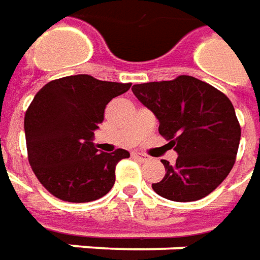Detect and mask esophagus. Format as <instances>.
Here are the masks:
<instances>
[{"label":"esophagus","mask_w":260,"mask_h":260,"mask_svg":"<svg viewBox=\"0 0 260 260\" xmlns=\"http://www.w3.org/2000/svg\"><path fill=\"white\" fill-rule=\"evenodd\" d=\"M132 156H134L135 158H139V160H142V161H149V160H150L149 156H146V154H143V153H139V152H134L132 153Z\"/></svg>","instance_id":"esophagus-1"}]
</instances>
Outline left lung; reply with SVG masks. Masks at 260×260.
Returning <instances> with one entry per match:
<instances>
[{
	"mask_svg": "<svg viewBox=\"0 0 260 260\" xmlns=\"http://www.w3.org/2000/svg\"><path fill=\"white\" fill-rule=\"evenodd\" d=\"M134 94L157 117L158 132L174 147V166L161 160L166 175L153 191L174 202L212 193L233 169L241 126L223 91L193 76L132 86Z\"/></svg>",
	"mask_w": 260,
	"mask_h": 260,
	"instance_id": "obj_1",
	"label": "left lung"
}]
</instances>
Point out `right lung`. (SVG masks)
<instances>
[{
	"mask_svg": "<svg viewBox=\"0 0 260 260\" xmlns=\"http://www.w3.org/2000/svg\"><path fill=\"white\" fill-rule=\"evenodd\" d=\"M132 83L72 75L51 80L37 91L25 114L27 158L51 195L85 203L100 199L115 182V166L129 157L124 149L99 153L91 142L114 97Z\"/></svg>",
	"mask_w": 260,
	"mask_h": 260,
	"instance_id": "obj_1",
	"label": "right lung"
}]
</instances>
